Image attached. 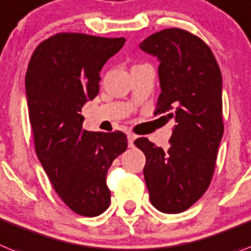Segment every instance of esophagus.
Instances as JSON below:
<instances>
[{"mask_svg":"<svg viewBox=\"0 0 251 251\" xmlns=\"http://www.w3.org/2000/svg\"><path fill=\"white\" fill-rule=\"evenodd\" d=\"M127 138H128V146H129V148H132V146H133V141H134V138H136V136H134L133 133H128Z\"/></svg>","mask_w":251,"mask_h":251,"instance_id":"obj_1","label":"esophagus"}]
</instances>
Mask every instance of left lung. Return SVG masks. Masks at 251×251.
Listing matches in <instances>:
<instances>
[{"mask_svg":"<svg viewBox=\"0 0 251 251\" xmlns=\"http://www.w3.org/2000/svg\"><path fill=\"white\" fill-rule=\"evenodd\" d=\"M160 60L161 92L154 115L175 119L171 148L149 138L134 145L144 151V177L151 204L163 213L187 210L208 190L222 140V74L210 47L185 29L168 28L141 43Z\"/></svg>","mask_w":251,"mask_h":251,"instance_id":"8db88e82","label":"left lung"}]
</instances>
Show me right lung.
<instances>
[{"mask_svg":"<svg viewBox=\"0 0 251 251\" xmlns=\"http://www.w3.org/2000/svg\"><path fill=\"white\" fill-rule=\"evenodd\" d=\"M126 39L56 33L36 47L25 75L34 148L56 194L74 213L96 217L109 208L107 171L127 149L123 132L83 128L82 106L97 96L100 72Z\"/></svg>","mask_w":251,"mask_h":251,"instance_id":"obj_1","label":"right lung"}]
</instances>
